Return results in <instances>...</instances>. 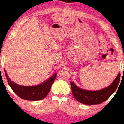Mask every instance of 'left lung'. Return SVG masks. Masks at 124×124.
<instances>
[{
    "label": "left lung",
    "mask_w": 124,
    "mask_h": 124,
    "mask_svg": "<svg viewBox=\"0 0 124 124\" xmlns=\"http://www.w3.org/2000/svg\"><path fill=\"white\" fill-rule=\"evenodd\" d=\"M119 73L111 85L104 89L97 91H89L77 87L73 82H70L73 95L74 98L82 104L94 105L101 103L107 100L116 91L119 84Z\"/></svg>",
    "instance_id": "left-lung-1"
}]
</instances>
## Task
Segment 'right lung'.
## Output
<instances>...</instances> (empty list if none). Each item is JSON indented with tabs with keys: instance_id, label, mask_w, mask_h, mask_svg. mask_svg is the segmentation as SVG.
Returning <instances> with one entry per match:
<instances>
[{
	"instance_id": "right-lung-1",
	"label": "right lung",
	"mask_w": 124,
	"mask_h": 124,
	"mask_svg": "<svg viewBox=\"0 0 124 124\" xmlns=\"http://www.w3.org/2000/svg\"><path fill=\"white\" fill-rule=\"evenodd\" d=\"M5 75L7 79L8 85L12 90L20 98L28 101H39L47 96L50 92L51 87L56 77V73L53 74L41 84L33 86H23L15 84L8 77L6 70H4Z\"/></svg>"
}]
</instances>
